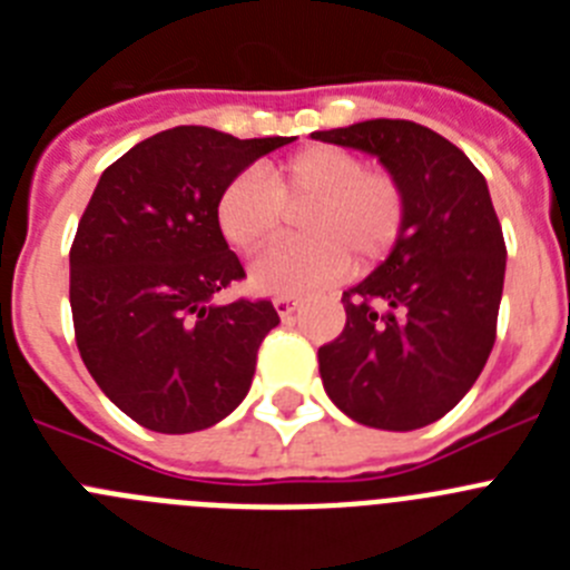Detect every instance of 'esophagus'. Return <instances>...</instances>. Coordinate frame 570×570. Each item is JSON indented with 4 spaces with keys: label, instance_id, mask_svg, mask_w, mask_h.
Returning <instances> with one entry per match:
<instances>
[{
    "label": "esophagus",
    "instance_id": "34e87169",
    "mask_svg": "<svg viewBox=\"0 0 570 570\" xmlns=\"http://www.w3.org/2000/svg\"><path fill=\"white\" fill-rule=\"evenodd\" d=\"M299 305H302V302L296 299V296H276V299H274V308L279 311L282 320H288L291 314H296V311H299Z\"/></svg>",
    "mask_w": 570,
    "mask_h": 570
}]
</instances>
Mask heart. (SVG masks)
<instances>
[{
	"label": "heart",
	"instance_id": "b5f03b06",
	"mask_svg": "<svg viewBox=\"0 0 570 570\" xmlns=\"http://www.w3.org/2000/svg\"><path fill=\"white\" fill-rule=\"evenodd\" d=\"M296 214L302 239L271 248L250 268L262 294L299 296L340 282L351 271L371 268L391 254L405 219V196L385 170H367L360 156L314 145L242 174L216 203V225L242 254L265 248L282 228L281 210Z\"/></svg>",
	"mask_w": 570,
	"mask_h": 570
}]
</instances>
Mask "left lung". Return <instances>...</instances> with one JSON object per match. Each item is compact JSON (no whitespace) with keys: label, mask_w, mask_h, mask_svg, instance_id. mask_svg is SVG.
I'll list each match as a JSON object with an SVG mask.
<instances>
[{"label":"left lung","mask_w":570,"mask_h":570,"mask_svg":"<svg viewBox=\"0 0 570 570\" xmlns=\"http://www.w3.org/2000/svg\"><path fill=\"white\" fill-rule=\"evenodd\" d=\"M311 139L376 156L405 196L394 250L342 294L345 328L320 347L325 394L360 425H431L471 391L497 336L505 239L485 176L445 136L407 119Z\"/></svg>","instance_id":"1"}]
</instances>
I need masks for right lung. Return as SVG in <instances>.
<instances>
[{
	"label": "right lung",
	"mask_w": 570,
	"mask_h": 570,
	"mask_svg": "<svg viewBox=\"0 0 570 570\" xmlns=\"http://www.w3.org/2000/svg\"><path fill=\"white\" fill-rule=\"evenodd\" d=\"M288 142L179 125L99 176L70 248L73 331L102 394L148 431H203L248 396L256 351L279 314L268 299L214 302L245 276L216 203Z\"/></svg>",
	"instance_id": "add662e5"
}]
</instances>
